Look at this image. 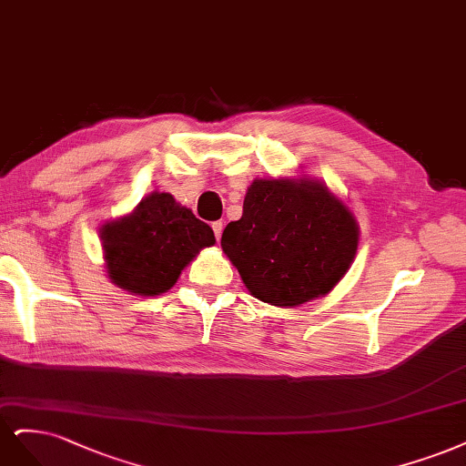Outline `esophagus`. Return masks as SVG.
Here are the masks:
<instances>
[{"label": "esophagus", "mask_w": 466, "mask_h": 466, "mask_svg": "<svg viewBox=\"0 0 466 466\" xmlns=\"http://www.w3.org/2000/svg\"><path fill=\"white\" fill-rule=\"evenodd\" d=\"M211 227H213V232H215L217 239H220V236H222V222H220V220H217V222H213V224H211Z\"/></svg>", "instance_id": "obj_1"}]
</instances>
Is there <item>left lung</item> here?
<instances>
[{
    "label": "left lung",
    "instance_id": "left-lung-1",
    "mask_svg": "<svg viewBox=\"0 0 466 466\" xmlns=\"http://www.w3.org/2000/svg\"><path fill=\"white\" fill-rule=\"evenodd\" d=\"M358 238L354 215L319 179L268 177L253 179L220 246L255 298L294 308L337 287Z\"/></svg>",
    "mask_w": 466,
    "mask_h": 466
}]
</instances>
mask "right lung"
<instances>
[{"mask_svg":"<svg viewBox=\"0 0 466 466\" xmlns=\"http://www.w3.org/2000/svg\"><path fill=\"white\" fill-rule=\"evenodd\" d=\"M100 239L110 280L137 296L170 290L195 255L217 242L208 224L160 191L104 224Z\"/></svg>","mask_w":466,"mask_h":466,"instance_id":"obj_1","label":"right lung"}]
</instances>
